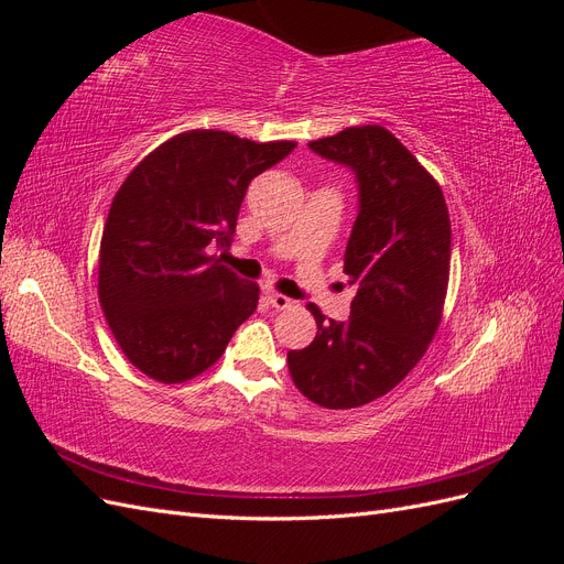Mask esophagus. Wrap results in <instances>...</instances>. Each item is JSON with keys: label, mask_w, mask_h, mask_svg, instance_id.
Listing matches in <instances>:
<instances>
[{"label": "esophagus", "mask_w": 564, "mask_h": 564, "mask_svg": "<svg viewBox=\"0 0 564 564\" xmlns=\"http://www.w3.org/2000/svg\"><path fill=\"white\" fill-rule=\"evenodd\" d=\"M268 301H270V305H272V308H275V311H286V308H292V305H294L292 299H286V296H282V294H270Z\"/></svg>", "instance_id": "34e87169"}]
</instances>
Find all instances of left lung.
<instances>
[{
	"instance_id": "8db88e82",
	"label": "left lung",
	"mask_w": 564,
	"mask_h": 564,
	"mask_svg": "<svg viewBox=\"0 0 564 564\" xmlns=\"http://www.w3.org/2000/svg\"><path fill=\"white\" fill-rule=\"evenodd\" d=\"M357 181V218L344 272L357 294L348 322H317L313 344L289 350V373L305 398L352 409L395 388L435 336L447 296L452 226L437 181L379 124L348 127L308 143Z\"/></svg>"
}]
</instances>
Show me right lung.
<instances>
[{"instance_id": "right-lung-1", "label": "right lung", "mask_w": 564, "mask_h": 564, "mask_svg": "<svg viewBox=\"0 0 564 564\" xmlns=\"http://www.w3.org/2000/svg\"><path fill=\"white\" fill-rule=\"evenodd\" d=\"M294 148L185 131L117 191L100 240L98 299L127 360L150 379L183 383L207 371L256 311L259 284L214 251L230 247L251 178Z\"/></svg>"}]
</instances>
